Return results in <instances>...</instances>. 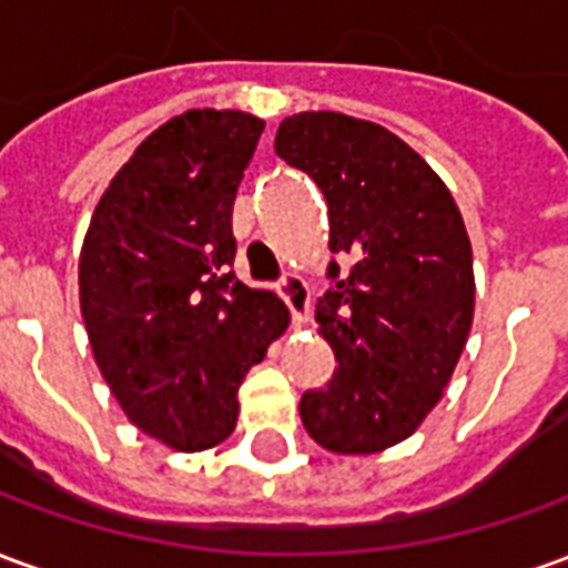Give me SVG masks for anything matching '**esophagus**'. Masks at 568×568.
I'll use <instances>...</instances> for the list:
<instances>
[{
  "instance_id": "obj_1",
  "label": "esophagus",
  "mask_w": 568,
  "mask_h": 568,
  "mask_svg": "<svg viewBox=\"0 0 568 568\" xmlns=\"http://www.w3.org/2000/svg\"><path fill=\"white\" fill-rule=\"evenodd\" d=\"M280 295L292 310V320L295 325H304L310 320V288L307 283L297 276V273H285L283 280H280Z\"/></svg>"
}]
</instances>
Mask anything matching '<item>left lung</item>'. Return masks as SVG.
<instances>
[{
  "label": "left lung",
  "instance_id": "obj_1",
  "mask_svg": "<svg viewBox=\"0 0 568 568\" xmlns=\"http://www.w3.org/2000/svg\"><path fill=\"white\" fill-rule=\"evenodd\" d=\"M276 154L328 203V292L316 301L337 371L301 395L310 438L334 453H377L414 435L438 405L475 313L471 243L450 191L381 124L301 112Z\"/></svg>",
  "mask_w": 568,
  "mask_h": 568
}]
</instances>
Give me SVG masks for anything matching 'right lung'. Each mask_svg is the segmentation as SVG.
<instances>
[{"label":"right lung","instance_id":"obj_1","mask_svg":"<svg viewBox=\"0 0 568 568\" xmlns=\"http://www.w3.org/2000/svg\"><path fill=\"white\" fill-rule=\"evenodd\" d=\"M264 121L191 109L133 151L93 210L81 316L118 405L151 438L206 450L288 310L234 273V200Z\"/></svg>","mask_w":568,"mask_h":568}]
</instances>
